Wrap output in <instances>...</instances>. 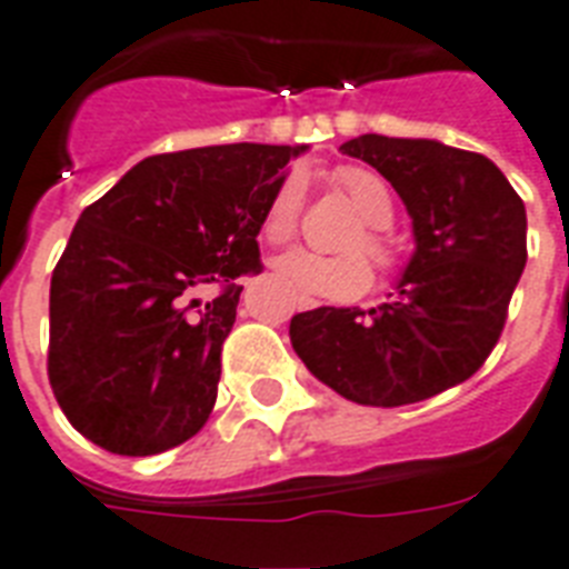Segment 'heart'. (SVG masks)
<instances>
[{
	"label": "heart",
	"mask_w": 569,
	"mask_h": 569,
	"mask_svg": "<svg viewBox=\"0 0 569 569\" xmlns=\"http://www.w3.org/2000/svg\"><path fill=\"white\" fill-rule=\"evenodd\" d=\"M337 186L366 221V230L357 232L355 239L346 244V250H351V253L325 257V253H312V250L303 248L280 253L271 262V274H274L277 283L298 298H325V301L360 298L372 286V268H369L363 253H355V250H366L378 266L392 262V248L383 236V227L392 221V194L383 186V180L375 177L372 171H363V168H342V171H337ZM301 203L303 177L289 173L271 194L266 218H262V232H266L268 241L277 244L298 230Z\"/></svg>",
	"instance_id": "heart-1"
}]
</instances>
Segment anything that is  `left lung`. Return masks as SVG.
Returning <instances> with one entry per match:
<instances>
[{
	"instance_id": "left-lung-1",
	"label": "left lung",
	"mask_w": 569,
	"mask_h": 569,
	"mask_svg": "<svg viewBox=\"0 0 569 569\" xmlns=\"http://www.w3.org/2000/svg\"><path fill=\"white\" fill-rule=\"evenodd\" d=\"M339 150L396 189L416 248L392 301L298 312L289 339L348 401H425L463 383L493 351L526 268V206L487 156L433 138L360 136Z\"/></svg>"
}]
</instances>
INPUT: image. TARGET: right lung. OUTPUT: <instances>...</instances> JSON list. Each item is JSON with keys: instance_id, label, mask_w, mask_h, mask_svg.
Returning <instances> with one entry per match:
<instances>
[{"instance_id": "1", "label": "right lung", "mask_w": 569, "mask_h": 569, "mask_svg": "<svg viewBox=\"0 0 569 569\" xmlns=\"http://www.w3.org/2000/svg\"><path fill=\"white\" fill-rule=\"evenodd\" d=\"M307 144L147 156L79 214L49 286V383L76 431L129 458L194 437L257 268L268 200Z\"/></svg>"}]
</instances>
